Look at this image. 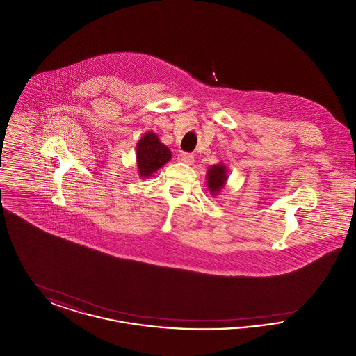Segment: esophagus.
Here are the masks:
<instances>
[{"instance_id": "esophagus-1", "label": "esophagus", "mask_w": 356, "mask_h": 356, "mask_svg": "<svg viewBox=\"0 0 356 356\" xmlns=\"http://www.w3.org/2000/svg\"><path fill=\"white\" fill-rule=\"evenodd\" d=\"M177 160L181 161V163H186V164H192L195 161V157L188 152H180L177 156Z\"/></svg>"}]
</instances>
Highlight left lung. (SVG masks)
I'll use <instances>...</instances> for the list:
<instances>
[{
	"instance_id": "left-lung-1",
	"label": "left lung",
	"mask_w": 356,
	"mask_h": 356,
	"mask_svg": "<svg viewBox=\"0 0 356 356\" xmlns=\"http://www.w3.org/2000/svg\"><path fill=\"white\" fill-rule=\"evenodd\" d=\"M225 180H227L225 165L219 164V165H213L208 170V188L212 193L219 192L222 186L225 184Z\"/></svg>"
}]
</instances>
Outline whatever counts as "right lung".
<instances>
[{
  "mask_svg": "<svg viewBox=\"0 0 356 356\" xmlns=\"http://www.w3.org/2000/svg\"><path fill=\"white\" fill-rule=\"evenodd\" d=\"M168 147L159 141V137L149 132L137 143V168L143 177L151 176L153 172L170 161Z\"/></svg>",
  "mask_w": 356,
  "mask_h": 356,
  "instance_id": "right-lung-1",
  "label": "right lung"
}]
</instances>
